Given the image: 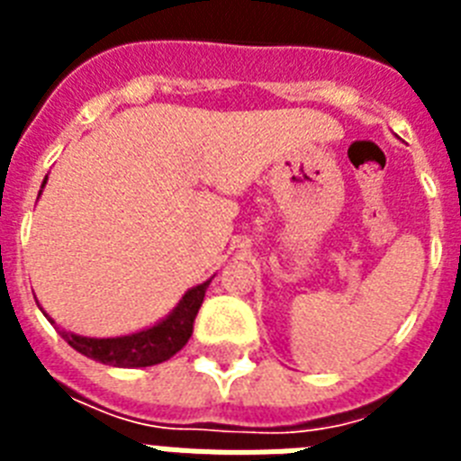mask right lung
Wrapping results in <instances>:
<instances>
[{"label":"right lung","mask_w":461,"mask_h":461,"mask_svg":"<svg viewBox=\"0 0 461 461\" xmlns=\"http://www.w3.org/2000/svg\"><path fill=\"white\" fill-rule=\"evenodd\" d=\"M45 184L47 179L42 181V186ZM210 282H212V277L198 285V287L188 289L186 294L179 299V303L169 311V315H165L162 321L150 325V328L131 332V335L83 337L67 332V330H59V335L78 354L93 358V361H100V364L117 366V368H146V366L162 364L167 358H172L188 342V337L194 332L195 313L201 308ZM47 321L54 325L50 315H47Z\"/></svg>","instance_id":"obj_1"}]
</instances>
